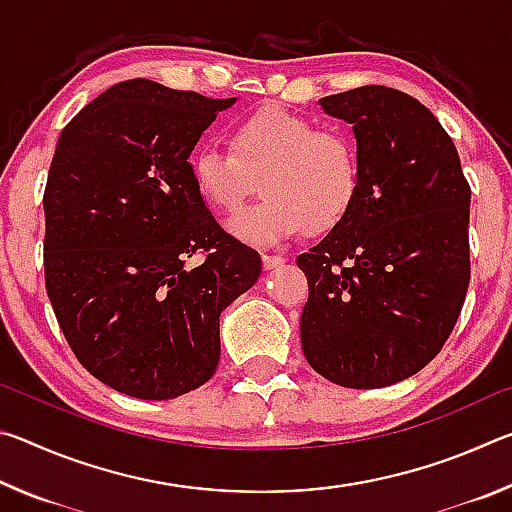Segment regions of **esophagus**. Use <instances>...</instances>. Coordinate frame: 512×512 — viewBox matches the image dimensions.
I'll return each instance as SVG.
<instances>
[{
	"instance_id": "1",
	"label": "esophagus",
	"mask_w": 512,
	"mask_h": 512,
	"mask_svg": "<svg viewBox=\"0 0 512 512\" xmlns=\"http://www.w3.org/2000/svg\"><path fill=\"white\" fill-rule=\"evenodd\" d=\"M262 264H264L266 271H273V268L284 266V257H280V255H264L262 257Z\"/></svg>"
}]
</instances>
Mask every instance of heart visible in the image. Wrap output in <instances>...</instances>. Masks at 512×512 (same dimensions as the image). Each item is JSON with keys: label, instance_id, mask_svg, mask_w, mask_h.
Returning a JSON list of instances; mask_svg holds the SVG:
<instances>
[{"label": "heart", "instance_id": "1", "mask_svg": "<svg viewBox=\"0 0 512 512\" xmlns=\"http://www.w3.org/2000/svg\"><path fill=\"white\" fill-rule=\"evenodd\" d=\"M196 192L212 210L230 214L255 192L264 196L230 221V232L253 246H280L332 230L352 210L361 164L352 137L282 106H264L230 126V149L207 142L189 158Z\"/></svg>", "mask_w": 512, "mask_h": 512}]
</instances>
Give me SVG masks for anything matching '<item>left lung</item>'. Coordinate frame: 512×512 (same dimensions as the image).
<instances>
[{
    "mask_svg": "<svg viewBox=\"0 0 512 512\" xmlns=\"http://www.w3.org/2000/svg\"><path fill=\"white\" fill-rule=\"evenodd\" d=\"M352 124L361 187L352 210L302 253L309 366L345 388L415 375L443 350L470 284V183L452 137L418 99L384 85L320 99Z\"/></svg>",
    "mask_w": 512,
    "mask_h": 512,
    "instance_id": "obj_1",
    "label": "left lung"
}]
</instances>
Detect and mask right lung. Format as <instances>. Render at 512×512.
<instances>
[{"mask_svg": "<svg viewBox=\"0 0 512 512\" xmlns=\"http://www.w3.org/2000/svg\"><path fill=\"white\" fill-rule=\"evenodd\" d=\"M232 103L133 79L58 137L42 196L47 296L74 357L124 395L171 400L205 384L221 311L262 273L189 176L198 137Z\"/></svg>", "mask_w": 512, "mask_h": 512, "instance_id": "right-lung-1", "label": "right lung"}]
</instances>
